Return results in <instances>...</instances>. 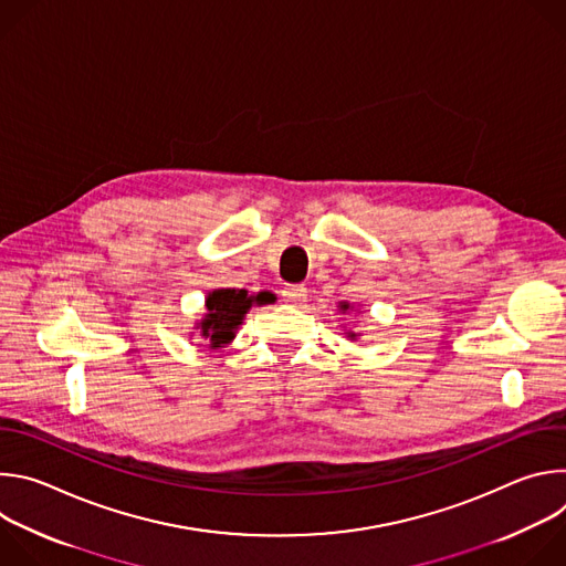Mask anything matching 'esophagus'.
<instances>
[{"label": "esophagus", "instance_id": "34e87169", "mask_svg": "<svg viewBox=\"0 0 566 566\" xmlns=\"http://www.w3.org/2000/svg\"><path fill=\"white\" fill-rule=\"evenodd\" d=\"M282 295L289 304H302L306 300V289H304V284H289V286H284Z\"/></svg>", "mask_w": 566, "mask_h": 566}]
</instances>
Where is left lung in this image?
<instances>
[{
	"label": "left lung",
	"mask_w": 566,
	"mask_h": 566,
	"mask_svg": "<svg viewBox=\"0 0 566 566\" xmlns=\"http://www.w3.org/2000/svg\"><path fill=\"white\" fill-rule=\"evenodd\" d=\"M340 308H343V311H347V308H349V304H343ZM352 338H356V334H352Z\"/></svg>",
	"instance_id": "8db88e82"
}]
</instances>
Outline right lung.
<instances>
[{
  "mask_svg": "<svg viewBox=\"0 0 566 566\" xmlns=\"http://www.w3.org/2000/svg\"><path fill=\"white\" fill-rule=\"evenodd\" d=\"M271 295L260 293V295H251L244 289H219L212 291L206 300L208 313L203 317L201 325V334L206 338H210V347H223L234 338V329L241 325L247 311L253 304H264L269 302Z\"/></svg>",
  "mask_w": 566,
  "mask_h": 566,
  "instance_id": "add662e5",
  "label": "right lung"
}]
</instances>
